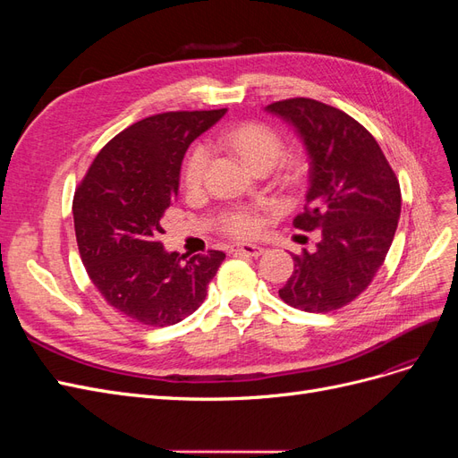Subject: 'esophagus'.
I'll use <instances>...</instances> for the list:
<instances>
[{
    "mask_svg": "<svg viewBox=\"0 0 458 458\" xmlns=\"http://www.w3.org/2000/svg\"><path fill=\"white\" fill-rule=\"evenodd\" d=\"M229 250L231 252H239V254H246V256H252V258H258V256L263 254V248L256 246V244H233Z\"/></svg>",
    "mask_w": 458,
    "mask_h": 458,
    "instance_id": "1",
    "label": "esophagus"
}]
</instances>
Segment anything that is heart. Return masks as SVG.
Here are the masks:
<instances>
[{
	"instance_id": "1",
	"label": "heart",
	"mask_w": 458,
	"mask_h": 458,
	"mask_svg": "<svg viewBox=\"0 0 458 458\" xmlns=\"http://www.w3.org/2000/svg\"><path fill=\"white\" fill-rule=\"evenodd\" d=\"M216 145L237 150L254 170L271 168L283 155L281 135L261 122L239 123V126L221 133L216 140ZM210 158L212 152L206 145H197L191 150L183 168V179L189 189L195 191L202 187ZM263 225H266V217L256 208H233L219 217L221 231L237 239L258 237Z\"/></svg>"
}]
</instances>
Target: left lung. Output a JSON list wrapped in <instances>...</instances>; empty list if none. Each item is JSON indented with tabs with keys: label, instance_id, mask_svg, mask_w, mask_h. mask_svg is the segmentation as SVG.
Here are the masks:
<instances>
[{
	"label": "left lung",
	"instance_id": "8db88e82",
	"mask_svg": "<svg viewBox=\"0 0 458 458\" xmlns=\"http://www.w3.org/2000/svg\"><path fill=\"white\" fill-rule=\"evenodd\" d=\"M294 126L310 155L301 231L321 229L317 250L294 256L279 290L288 306L328 313L365 293L390 250L401 214V189L377 140L340 108L308 97L267 105Z\"/></svg>",
	"mask_w": 458,
	"mask_h": 458
}]
</instances>
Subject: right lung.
<instances>
[{
	"mask_svg": "<svg viewBox=\"0 0 458 458\" xmlns=\"http://www.w3.org/2000/svg\"><path fill=\"white\" fill-rule=\"evenodd\" d=\"M225 114L175 110L143 118L95 157L72 200L80 258L110 308L133 323L168 327L195 313L225 254L165 252L160 219L177 199L189 145Z\"/></svg>",
	"mask_w": 458,
	"mask_h": 458,
	"instance_id": "right-lung-1",
	"label": "right lung"
}]
</instances>
